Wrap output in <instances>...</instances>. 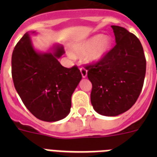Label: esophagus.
I'll list each match as a JSON object with an SVG mask.
<instances>
[{"label":"esophagus","instance_id":"obj_1","mask_svg":"<svg viewBox=\"0 0 157 157\" xmlns=\"http://www.w3.org/2000/svg\"><path fill=\"white\" fill-rule=\"evenodd\" d=\"M80 71H81V74H82V78L86 77V76H87V71L86 70L85 68H83V67L80 68Z\"/></svg>","mask_w":157,"mask_h":157}]
</instances>
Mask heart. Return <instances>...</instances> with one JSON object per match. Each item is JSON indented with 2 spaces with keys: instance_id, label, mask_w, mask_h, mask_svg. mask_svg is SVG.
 <instances>
[{
  "instance_id": "obj_1",
  "label": "heart",
  "mask_w": 157,
  "mask_h": 157,
  "mask_svg": "<svg viewBox=\"0 0 157 157\" xmlns=\"http://www.w3.org/2000/svg\"><path fill=\"white\" fill-rule=\"evenodd\" d=\"M111 43L109 36L97 34L72 45L70 56L84 57L87 63H97L101 61L109 52Z\"/></svg>"
}]
</instances>
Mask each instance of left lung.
Segmentation results:
<instances>
[{
  "mask_svg": "<svg viewBox=\"0 0 157 157\" xmlns=\"http://www.w3.org/2000/svg\"><path fill=\"white\" fill-rule=\"evenodd\" d=\"M116 45L101 61L87 65L92 83L91 104L105 116L127 112L138 100L143 86L146 60L139 39L119 26H112Z\"/></svg>",
  "mask_w": 157,
  "mask_h": 157,
  "instance_id": "8db88e82",
  "label": "left lung"
}]
</instances>
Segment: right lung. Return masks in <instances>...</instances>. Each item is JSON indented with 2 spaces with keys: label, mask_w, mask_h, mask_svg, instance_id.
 <instances>
[{
  "label": "right lung",
  "mask_w": 157,
  "mask_h": 157,
  "mask_svg": "<svg viewBox=\"0 0 157 157\" xmlns=\"http://www.w3.org/2000/svg\"><path fill=\"white\" fill-rule=\"evenodd\" d=\"M63 53V46L57 44L46 52L37 51L29 32L12 52L15 88L27 109L42 121H59L70 113L71 96L82 79L78 67L67 68L60 64L58 59Z\"/></svg>",
  "instance_id": "1"
}]
</instances>
